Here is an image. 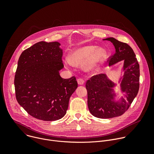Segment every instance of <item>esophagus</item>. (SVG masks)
I'll return each instance as SVG.
<instances>
[{
    "label": "esophagus",
    "instance_id": "obj_1",
    "mask_svg": "<svg viewBox=\"0 0 154 154\" xmlns=\"http://www.w3.org/2000/svg\"><path fill=\"white\" fill-rule=\"evenodd\" d=\"M77 82H78V84L79 85H83L84 83H85V80L83 79H81V78H79L77 79Z\"/></svg>",
    "mask_w": 154,
    "mask_h": 154
}]
</instances>
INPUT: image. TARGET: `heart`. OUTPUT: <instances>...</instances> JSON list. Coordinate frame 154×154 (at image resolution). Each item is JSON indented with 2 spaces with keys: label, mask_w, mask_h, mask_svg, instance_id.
Here are the masks:
<instances>
[{
  "label": "heart",
  "mask_w": 154,
  "mask_h": 154,
  "mask_svg": "<svg viewBox=\"0 0 154 154\" xmlns=\"http://www.w3.org/2000/svg\"><path fill=\"white\" fill-rule=\"evenodd\" d=\"M106 57V52L102 48L95 46H88L72 52L69 56V63L74 66L86 63L85 68L91 71L97 69Z\"/></svg>",
  "instance_id": "obj_1"
}]
</instances>
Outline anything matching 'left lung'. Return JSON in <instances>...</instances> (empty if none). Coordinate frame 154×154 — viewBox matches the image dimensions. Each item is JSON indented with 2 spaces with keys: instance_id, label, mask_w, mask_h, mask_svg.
<instances>
[{
  "instance_id": "8db88e82",
  "label": "left lung",
  "mask_w": 154,
  "mask_h": 154,
  "mask_svg": "<svg viewBox=\"0 0 154 154\" xmlns=\"http://www.w3.org/2000/svg\"><path fill=\"white\" fill-rule=\"evenodd\" d=\"M103 40L111 41L116 49L115 54L109 57V65L124 60V73L119 81L126 99L121 97L120 101H115L116 94L113 88L115 84L104 74L94 75L88 80L86 88L90 113L95 117L108 119L123 115L137 96L140 87V66L133 49L127 43L114 38Z\"/></svg>"
}]
</instances>
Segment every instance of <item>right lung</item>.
Here are the masks:
<instances>
[{
	"instance_id": "add662e5",
	"label": "right lung",
	"mask_w": 154,
	"mask_h": 154,
	"mask_svg": "<svg viewBox=\"0 0 154 154\" xmlns=\"http://www.w3.org/2000/svg\"><path fill=\"white\" fill-rule=\"evenodd\" d=\"M58 42L40 41L21 54L14 76L16 97L32 116L46 121L62 118L78 86L75 77L64 79Z\"/></svg>"
}]
</instances>
